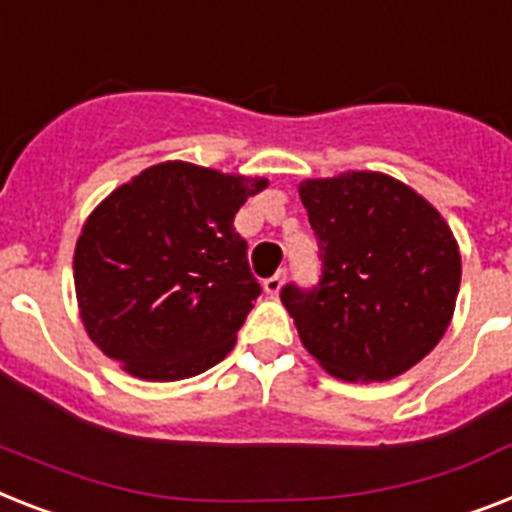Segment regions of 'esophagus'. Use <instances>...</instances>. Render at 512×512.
<instances>
[{
  "label": "esophagus",
  "instance_id": "1",
  "mask_svg": "<svg viewBox=\"0 0 512 512\" xmlns=\"http://www.w3.org/2000/svg\"><path fill=\"white\" fill-rule=\"evenodd\" d=\"M284 278H286V270H278L276 276L265 278V281H263L265 292H268L270 297H276V294L281 292V286H284Z\"/></svg>",
  "mask_w": 512,
  "mask_h": 512
}]
</instances>
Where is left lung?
Returning a JSON list of instances; mask_svg holds the SVG:
<instances>
[{
    "instance_id": "1",
    "label": "left lung",
    "mask_w": 512,
    "mask_h": 512,
    "mask_svg": "<svg viewBox=\"0 0 512 512\" xmlns=\"http://www.w3.org/2000/svg\"><path fill=\"white\" fill-rule=\"evenodd\" d=\"M323 270L281 302L305 350L342 381H389L434 350L452 321L460 249L410 186L352 170L299 184Z\"/></svg>"
}]
</instances>
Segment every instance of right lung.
Returning a JSON list of instances; mask_svg holds the SVG:
<instances>
[{"label": "right lung", "mask_w": 512, "mask_h": 512, "mask_svg": "<svg viewBox=\"0 0 512 512\" xmlns=\"http://www.w3.org/2000/svg\"><path fill=\"white\" fill-rule=\"evenodd\" d=\"M265 178L160 162L89 215L73 257L91 342L147 381H181L231 352L260 284L236 234Z\"/></svg>", "instance_id": "add662e5"}]
</instances>
